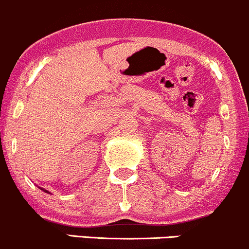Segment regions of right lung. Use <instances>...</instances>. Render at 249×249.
Here are the masks:
<instances>
[{"mask_svg":"<svg viewBox=\"0 0 249 249\" xmlns=\"http://www.w3.org/2000/svg\"><path fill=\"white\" fill-rule=\"evenodd\" d=\"M40 188H41V187H40ZM42 189V191H44V192H46V193H49L48 191H46V189H43V188H41Z\"/></svg>","mask_w":249,"mask_h":249,"instance_id":"1","label":"right lung"}]
</instances>
